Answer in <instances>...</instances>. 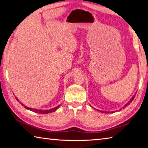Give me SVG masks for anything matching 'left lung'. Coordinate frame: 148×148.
<instances>
[{"label":"left lung","instance_id":"8db88e82","mask_svg":"<svg viewBox=\"0 0 148 148\" xmlns=\"http://www.w3.org/2000/svg\"><path fill=\"white\" fill-rule=\"evenodd\" d=\"M136 95V93H135V94H134V95H133V97H132L131 98V99H130V100H129V101L127 102V103H126V104L125 105H124L123 106V107H122V108H120V110H121V109H123V108H125V107H127V106L129 105H130V103L132 102V101H133V99H134V95ZM101 112H103V113H104V112H105V113H109V112H106V111H105V112H104V111H102V110H101ZM113 112H112H112H111L110 113H112Z\"/></svg>","mask_w":148,"mask_h":148}]
</instances>
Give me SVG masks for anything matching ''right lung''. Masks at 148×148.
<instances>
[{"label":"right lung","instance_id":"obj_1","mask_svg":"<svg viewBox=\"0 0 148 148\" xmlns=\"http://www.w3.org/2000/svg\"><path fill=\"white\" fill-rule=\"evenodd\" d=\"M16 99L19 101V99H17V98L16 97ZM20 103V102H19ZM21 105L24 106V107L26 108V109L27 110H29L30 111H32V112H38L40 114H49V113H51V112H54V111H56L58 108H59L60 106V105H59L57 106V107H54L53 108H51V109H47V110H41V109H37V108H30V107H27V106L24 105V104H23L22 103H20Z\"/></svg>","mask_w":148,"mask_h":148}]
</instances>
